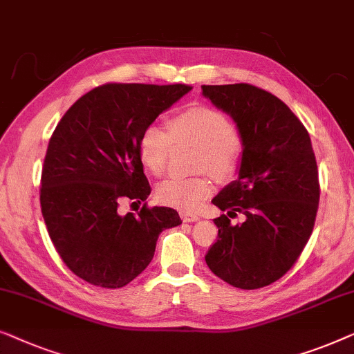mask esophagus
<instances>
[{
  "label": "esophagus",
  "mask_w": 354,
  "mask_h": 354,
  "mask_svg": "<svg viewBox=\"0 0 354 354\" xmlns=\"http://www.w3.org/2000/svg\"><path fill=\"white\" fill-rule=\"evenodd\" d=\"M179 216H181V220L184 223H192V221H197L198 216L196 215V213L192 212H187V210H181L179 212Z\"/></svg>",
  "instance_id": "34e87169"
}]
</instances>
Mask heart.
<instances>
[{"mask_svg": "<svg viewBox=\"0 0 354 354\" xmlns=\"http://www.w3.org/2000/svg\"><path fill=\"white\" fill-rule=\"evenodd\" d=\"M167 128L168 133L157 125H149L139 136V158L152 175L158 176L165 171L173 144L197 147V171H208L221 181L237 173L242 158V141L223 113L208 107L187 109L171 117ZM212 192L213 184L208 176H171L158 184L156 194L163 205L194 210Z\"/></svg>", "mask_w": 354, "mask_h": 354, "instance_id": "1", "label": "heart"}]
</instances>
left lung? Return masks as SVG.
<instances>
[{"label": "left lung", "mask_w": 354, "mask_h": 354, "mask_svg": "<svg viewBox=\"0 0 354 354\" xmlns=\"http://www.w3.org/2000/svg\"><path fill=\"white\" fill-rule=\"evenodd\" d=\"M203 96L227 112L242 138L239 178L213 198L216 242L205 261L243 290L270 286L295 265L315 227L319 176L310 134L274 94L248 83L203 84ZM246 215L241 225L229 217Z\"/></svg>", "instance_id": "1"}]
</instances>
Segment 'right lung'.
Instances as JSON below:
<instances>
[{
    "label": "right lung",
    "mask_w": 354,
    "mask_h": 354,
    "mask_svg": "<svg viewBox=\"0 0 354 354\" xmlns=\"http://www.w3.org/2000/svg\"><path fill=\"white\" fill-rule=\"evenodd\" d=\"M189 84L106 83L64 113L49 139L39 203L54 248L73 274L120 288L152 261L178 212L147 207L120 215L122 201L144 202L151 186L138 141L142 129L189 93Z\"/></svg>",
    "instance_id": "1"
}]
</instances>
